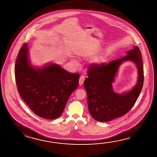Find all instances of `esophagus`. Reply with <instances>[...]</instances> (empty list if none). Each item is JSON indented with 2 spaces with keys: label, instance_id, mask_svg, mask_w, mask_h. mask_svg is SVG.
<instances>
[{
  "label": "esophagus",
  "instance_id": "1",
  "mask_svg": "<svg viewBox=\"0 0 157 157\" xmlns=\"http://www.w3.org/2000/svg\"><path fill=\"white\" fill-rule=\"evenodd\" d=\"M84 80H85V77L84 75H81L79 78V84L80 85H82Z\"/></svg>",
  "mask_w": 157,
  "mask_h": 157
}]
</instances>
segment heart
I'll return each instance as SVG.
<instances>
[{"mask_svg":"<svg viewBox=\"0 0 157 157\" xmlns=\"http://www.w3.org/2000/svg\"><path fill=\"white\" fill-rule=\"evenodd\" d=\"M102 61V57H99L98 58H96V59L95 60V61L96 62H98V63L100 62H101Z\"/></svg>","mask_w":157,"mask_h":157,"instance_id":"obj_1","label":"heart"}]
</instances>
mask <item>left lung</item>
<instances>
[{"instance_id": "1", "label": "left lung", "mask_w": 157, "mask_h": 157, "mask_svg": "<svg viewBox=\"0 0 157 157\" xmlns=\"http://www.w3.org/2000/svg\"><path fill=\"white\" fill-rule=\"evenodd\" d=\"M118 59L105 64L92 63L89 66L88 76L84 86L87 94L88 109L96 121L106 122L123 116L134 106L140 94L144 81L142 54L137 46ZM132 60L136 64L139 72L137 84L126 94H115L112 83L118 67L124 61Z\"/></svg>"}]
</instances>
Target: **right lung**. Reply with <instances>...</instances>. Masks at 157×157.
Returning a JSON list of instances; mask_svg holds the SVG:
<instances>
[{
    "label": "right lung",
    "mask_w": 157,
    "mask_h": 157,
    "mask_svg": "<svg viewBox=\"0 0 157 157\" xmlns=\"http://www.w3.org/2000/svg\"><path fill=\"white\" fill-rule=\"evenodd\" d=\"M15 77L18 92L31 110L42 118L55 119L61 115L69 96L78 88L79 75L56 64L33 68L24 44L17 57Z\"/></svg>",
    "instance_id": "obj_1"
}]
</instances>
